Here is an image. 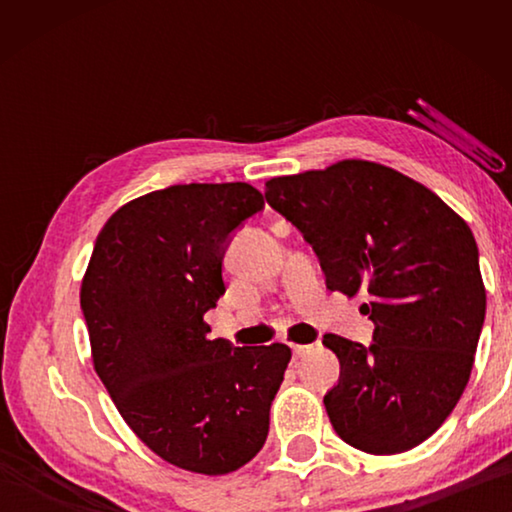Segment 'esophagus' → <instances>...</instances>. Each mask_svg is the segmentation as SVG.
Returning <instances> with one entry per match:
<instances>
[{"label": "esophagus", "mask_w": 512, "mask_h": 512, "mask_svg": "<svg viewBox=\"0 0 512 512\" xmlns=\"http://www.w3.org/2000/svg\"><path fill=\"white\" fill-rule=\"evenodd\" d=\"M291 350H293V359H300L311 350V345H291Z\"/></svg>", "instance_id": "esophagus-1"}]
</instances>
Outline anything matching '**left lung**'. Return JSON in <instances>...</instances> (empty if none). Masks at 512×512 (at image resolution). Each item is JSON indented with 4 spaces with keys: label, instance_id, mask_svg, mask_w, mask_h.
<instances>
[{
    "label": "left lung",
    "instance_id": "obj_1",
    "mask_svg": "<svg viewBox=\"0 0 512 512\" xmlns=\"http://www.w3.org/2000/svg\"><path fill=\"white\" fill-rule=\"evenodd\" d=\"M264 196L314 248L329 291L368 298V348L323 339L341 363L323 400L334 431L377 456L424 443L461 400L485 318L470 225L431 189L368 160L271 178Z\"/></svg>",
    "mask_w": 512,
    "mask_h": 512
}]
</instances>
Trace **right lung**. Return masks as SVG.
I'll list each match as a JSON object with an SVG mask.
<instances>
[{
	"label": "right lung",
	"instance_id": "right-lung-1",
	"mask_svg": "<svg viewBox=\"0 0 512 512\" xmlns=\"http://www.w3.org/2000/svg\"><path fill=\"white\" fill-rule=\"evenodd\" d=\"M264 207L248 183L173 185L110 216L81 284L92 361L137 438L196 474H228L264 447L291 361L284 343L207 339L230 235Z\"/></svg>",
	"mask_w": 512,
	"mask_h": 512
}]
</instances>
